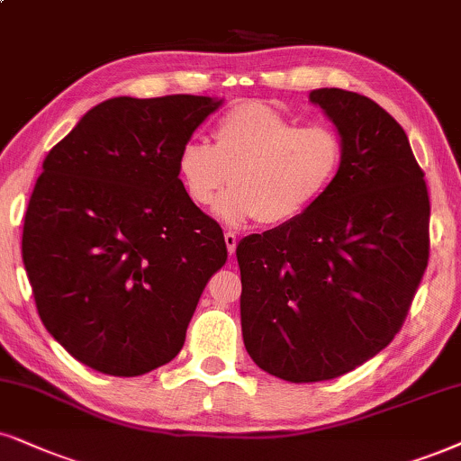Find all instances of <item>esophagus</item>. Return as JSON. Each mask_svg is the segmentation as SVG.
I'll use <instances>...</instances> for the list:
<instances>
[{"instance_id":"34e87169","label":"esophagus","mask_w":461,"mask_h":461,"mask_svg":"<svg viewBox=\"0 0 461 461\" xmlns=\"http://www.w3.org/2000/svg\"><path fill=\"white\" fill-rule=\"evenodd\" d=\"M225 247H227V253H230V258L231 255L236 253V244H238V238H236V234L234 231H225Z\"/></svg>"}]
</instances>
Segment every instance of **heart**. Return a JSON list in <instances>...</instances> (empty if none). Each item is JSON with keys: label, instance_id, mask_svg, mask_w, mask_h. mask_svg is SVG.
I'll return each mask as SVG.
<instances>
[{"label": "heart", "instance_id": "1", "mask_svg": "<svg viewBox=\"0 0 461 461\" xmlns=\"http://www.w3.org/2000/svg\"><path fill=\"white\" fill-rule=\"evenodd\" d=\"M342 166V140L331 127L298 125L264 102H247L223 114L214 144L191 138L176 157L178 183L195 206L214 203L225 225L276 227L304 214L331 187Z\"/></svg>", "mask_w": 461, "mask_h": 461}]
</instances>
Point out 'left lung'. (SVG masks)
<instances>
[{
  "instance_id": "1",
  "label": "left lung",
  "mask_w": 461,
  "mask_h": 461,
  "mask_svg": "<svg viewBox=\"0 0 461 461\" xmlns=\"http://www.w3.org/2000/svg\"><path fill=\"white\" fill-rule=\"evenodd\" d=\"M308 100L342 140L340 172L304 214L236 247L244 347L291 383L330 381L381 353L429 255L428 187L398 121L353 91Z\"/></svg>"
}]
</instances>
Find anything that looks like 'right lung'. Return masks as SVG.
<instances>
[{
    "instance_id": "add662e5",
    "label": "right lung",
    "mask_w": 461,
    "mask_h": 461,
    "mask_svg": "<svg viewBox=\"0 0 461 461\" xmlns=\"http://www.w3.org/2000/svg\"><path fill=\"white\" fill-rule=\"evenodd\" d=\"M223 100L113 97L42 163L23 264L44 328L110 376L176 357L208 278L225 264L217 221L178 183V150Z\"/></svg>"
}]
</instances>
